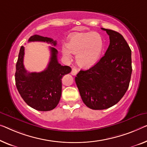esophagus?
<instances>
[{"label":"esophagus","mask_w":147,"mask_h":147,"mask_svg":"<svg viewBox=\"0 0 147 147\" xmlns=\"http://www.w3.org/2000/svg\"><path fill=\"white\" fill-rule=\"evenodd\" d=\"M77 72H78V71H77V69H76L75 67H73V69H72V71H71V74L72 75H73V76H75L76 74H77Z\"/></svg>","instance_id":"obj_1"}]
</instances>
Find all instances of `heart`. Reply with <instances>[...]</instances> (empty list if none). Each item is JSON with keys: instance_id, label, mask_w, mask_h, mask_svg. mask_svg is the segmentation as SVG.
<instances>
[{"instance_id": "b5f03b06", "label": "heart", "mask_w": 147, "mask_h": 147, "mask_svg": "<svg viewBox=\"0 0 147 147\" xmlns=\"http://www.w3.org/2000/svg\"><path fill=\"white\" fill-rule=\"evenodd\" d=\"M104 40L97 32L74 33L68 38L67 47H63L62 53L71 59V53L76 55V61L80 67L90 68L100 59L104 49Z\"/></svg>"}]
</instances>
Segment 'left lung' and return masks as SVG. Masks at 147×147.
<instances>
[{"instance_id":"left-lung-1","label":"left lung","mask_w":147,"mask_h":147,"mask_svg":"<svg viewBox=\"0 0 147 147\" xmlns=\"http://www.w3.org/2000/svg\"><path fill=\"white\" fill-rule=\"evenodd\" d=\"M109 36L104 56L86 71H80L75 82L83 102L92 109L114 106L127 90L132 66L131 50L121 34L102 28Z\"/></svg>"}]
</instances>
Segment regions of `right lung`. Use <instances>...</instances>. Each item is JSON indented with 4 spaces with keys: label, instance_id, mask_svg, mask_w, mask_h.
<instances>
[{
    "label": "right lung",
    "instance_id": "right-lung-1",
    "mask_svg": "<svg viewBox=\"0 0 147 147\" xmlns=\"http://www.w3.org/2000/svg\"><path fill=\"white\" fill-rule=\"evenodd\" d=\"M31 41H42L56 46L57 41L47 37L34 35L28 39ZM51 58L47 67L40 73H29L24 65V47L20 49L16 65L15 80L18 91L28 106L36 110L47 111L57 106L61 96L62 82L65 74L71 73V68L62 66L57 60L58 51L50 47Z\"/></svg>",
    "mask_w": 147,
    "mask_h": 147
}]
</instances>
